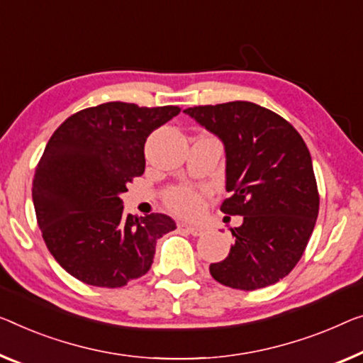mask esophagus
I'll list each match as a JSON object with an SVG mask.
<instances>
[{
  "mask_svg": "<svg viewBox=\"0 0 363 363\" xmlns=\"http://www.w3.org/2000/svg\"><path fill=\"white\" fill-rule=\"evenodd\" d=\"M179 228L186 230L187 233H191L192 236H202L205 233V228L200 225H191V223H181Z\"/></svg>",
  "mask_w": 363,
  "mask_h": 363,
  "instance_id": "esophagus-1",
  "label": "esophagus"
}]
</instances>
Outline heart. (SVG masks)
<instances>
[{
    "label": "heart",
    "instance_id": "b5f03b06",
    "mask_svg": "<svg viewBox=\"0 0 363 363\" xmlns=\"http://www.w3.org/2000/svg\"><path fill=\"white\" fill-rule=\"evenodd\" d=\"M164 203L177 215L194 216L203 207V192L192 186L169 187L164 192Z\"/></svg>",
    "mask_w": 363,
    "mask_h": 363
}]
</instances>
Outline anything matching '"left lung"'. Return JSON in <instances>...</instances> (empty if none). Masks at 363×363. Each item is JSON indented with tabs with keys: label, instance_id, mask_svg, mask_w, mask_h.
<instances>
[{
	"label": "left lung",
	"instance_id": "left-lung-1",
	"mask_svg": "<svg viewBox=\"0 0 363 363\" xmlns=\"http://www.w3.org/2000/svg\"><path fill=\"white\" fill-rule=\"evenodd\" d=\"M218 135L226 151V191L220 210L242 216L235 245L210 274L238 290L264 289L298 264L320 212L311 155L290 122L247 101L184 111Z\"/></svg>",
	"mask_w": 363,
	"mask_h": 363
}]
</instances>
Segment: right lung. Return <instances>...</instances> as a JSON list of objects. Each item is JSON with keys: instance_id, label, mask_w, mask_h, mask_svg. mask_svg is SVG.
Wrapping results in <instances>:
<instances>
[{"instance_id": "obj_1", "label": "right lung", "mask_w": 363, "mask_h": 363, "mask_svg": "<svg viewBox=\"0 0 363 363\" xmlns=\"http://www.w3.org/2000/svg\"><path fill=\"white\" fill-rule=\"evenodd\" d=\"M179 112L104 102L69 116L48 140L32 200L48 251L74 279L127 285L150 270L156 240L176 230L164 213L127 215L121 194L143 174L148 135Z\"/></svg>"}]
</instances>
